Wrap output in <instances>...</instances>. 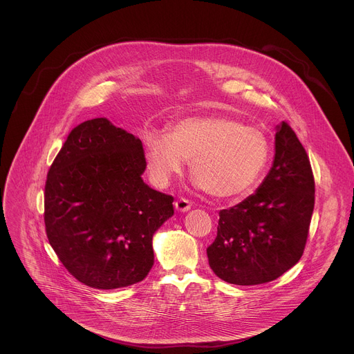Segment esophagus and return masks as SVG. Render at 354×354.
<instances>
[{"label": "esophagus", "mask_w": 354, "mask_h": 354, "mask_svg": "<svg viewBox=\"0 0 354 354\" xmlns=\"http://www.w3.org/2000/svg\"><path fill=\"white\" fill-rule=\"evenodd\" d=\"M190 207H192L190 201H189L187 198H185V197H179V198L175 201V209H176L178 212L185 213V212L190 210Z\"/></svg>", "instance_id": "obj_1"}]
</instances>
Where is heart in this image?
<instances>
[{
  "label": "heart",
  "mask_w": 354,
  "mask_h": 354,
  "mask_svg": "<svg viewBox=\"0 0 354 354\" xmlns=\"http://www.w3.org/2000/svg\"><path fill=\"white\" fill-rule=\"evenodd\" d=\"M142 141L158 186H167L190 161L196 185L217 198L248 194L270 160V142L261 129L221 115L185 118L169 124L167 136L147 131Z\"/></svg>",
  "instance_id": "b5f03b06"
}]
</instances>
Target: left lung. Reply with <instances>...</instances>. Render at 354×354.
Here are the masks:
<instances>
[{"mask_svg":"<svg viewBox=\"0 0 354 354\" xmlns=\"http://www.w3.org/2000/svg\"><path fill=\"white\" fill-rule=\"evenodd\" d=\"M315 205V180L307 151L287 122L276 131V154L258 192L221 210L209 265L224 281H272L304 254Z\"/></svg>","mask_w":354,"mask_h":354,"instance_id":"left-lung-1","label":"left lung"}]
</instances>
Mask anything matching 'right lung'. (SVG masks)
Segmentation results:
<instances>
[{"label": "right lung", "instance_id": "obj_1", "mask_svg": "<svg viewBox=\"0 0 354 354\" xmlns=\"http://www.w3.org/2000/svg\"><path fill=\"white\" fill-rule=\"evenodd\" d=\"M140 138L97 118L74 127L44 185L47 239L71 276L113 290L154 265L153 235L174 214V197L147 186Z\"/></svg>", "mask_w": 354, "mask_h": 354}]
</instances>
